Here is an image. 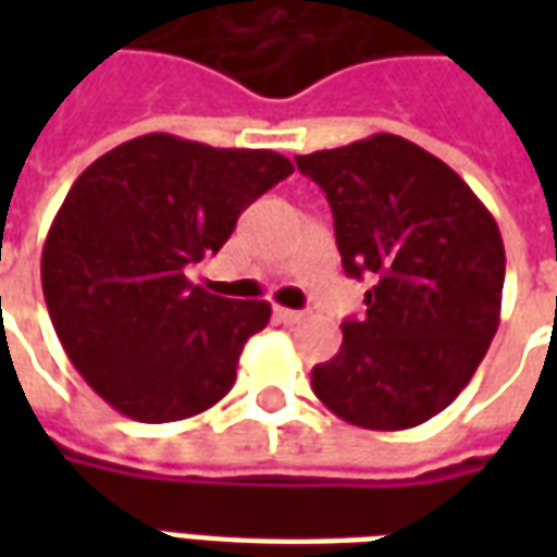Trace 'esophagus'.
I'll use <instances>...</instances> for the list:
<instances>
[{
    "label": "esophagus",
    "mask_w": 557,
    "mask_h": 557,
    "mask_svg": "<svg viewBox=\"0 0 557 557\" xmlns=\"http://www.w3.org/2000/svg\"><path fill=\"white\" fill-rule=\"evenodd\" d=\"M274 315H277L283 325H298V322L304 319L301 310H289V307H277V310H274Z\"/></svg>",
    "instance_id": "1"
}]
</instances>
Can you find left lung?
<instances>
[{
	"label": "left lung",
	"instance_id": "8db88e82",
	"mask_svg": "<svg viewBox=\"0 0 557 557\" xmlns=\"http://www.w3.org/2000/svg\"><path fill=\"white\" fill-rule=\"evenodd\" d=\"M295 163L325 190L346 274L375 283L313 367V394L363 430H411L459 397L498 331V223L444 160L394 134Z\"/></svg>",
	"mask_w": 557,
	"mask_h": 557
}]
</instances>
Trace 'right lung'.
Returning <instances> with one entry per match:
<instances>
[{
	"label": "right lung",
	"instance_id": "1",
	"mask_svg": "<svg viewBox=\"0 0 557 557\" xmlns=\"http://www.w3.org/2000/svg\"><path fill=\"white\" fill-rule=\"evenodd\" d=\"M292 172L268 148L172 134L127 139L79 172L47 232L41 286L62 349L103 403L170 423L230 394L271 304L220 298L184 271Z\"/></svg>",
	"mask_w": 557,
	"mask_h": 557
}]
</instances>
